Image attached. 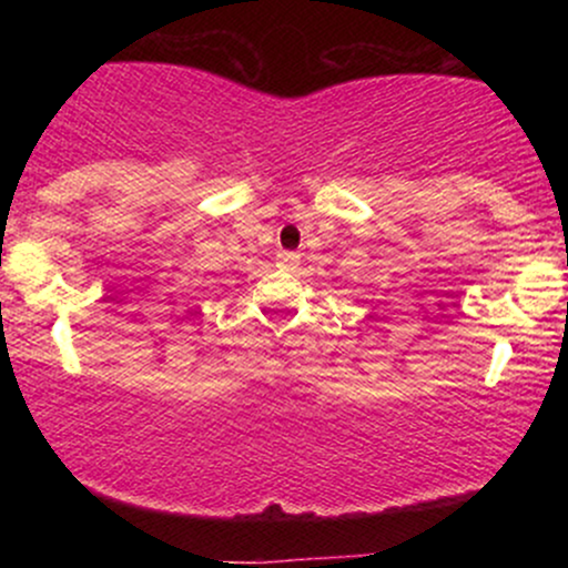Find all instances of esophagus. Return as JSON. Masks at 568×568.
<instances>
[{"instance_id": "esophagus-1", "label": "esophagus", "mask_w": 568, "mask_h": 568, "mask_svg": "<svg viewBox=\"0 0 568 568\" xmlns=\"http://www.w3.org/2000/svg\"><path fill=\"white\" fill-rule=\"evenodd\" d=\"M298 264H302V256H298V253H293V251H280L277 253V266H280V270L293 272Z\"/></svg>"}]
</instances>
